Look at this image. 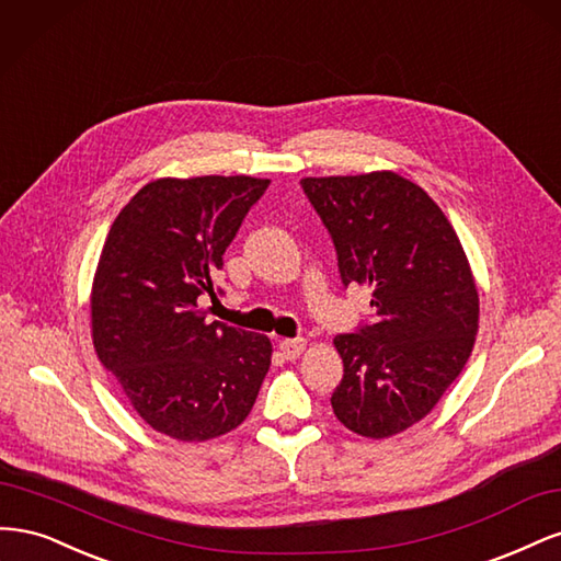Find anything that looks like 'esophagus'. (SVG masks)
I'll list each match as a JSON object with an SVG mask.
<instances>
[{"label": "esophagus", "instance_id": "1", "mask_svg": "<svg viewBox=\"0 0 561 561\" xmlns=\"http://www.w3.org/2000/svg\"><path fill=\"white\" fill-rule=\"evenodd\" d=\"M304 348H307V339H301V336H297V339H283V342H280V353H283V358H287V360L299 358V353Z\"/></svg>", "mask_w": 561, "mask_h": 561}]
</instances>
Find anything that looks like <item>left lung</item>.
I'll list each match as a JSON object with an SVG mask.
<instances>
[{"label":"left lung","mask_w":561,"mask_h":561,"mask_svg":"<svg viewBox=\"0 0 561 561\" xmlns=\"http://www.w3.org/2000/svg\"><path fill=\"white\" fill-rule=\"evenodd\" d=\"M301 190L344 287L369 285L377 311L334 336L344 379L332 410L353 433L390 437L426 416L470 358L480 318L470 264L437 203L396 173L304 178Z\"/></svg>","instance_id":"left-lung-1"}]
</instances>
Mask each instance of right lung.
Wrapping results in <instances>:
<instances>
[{
  "instance_id": "1",
  "label": "right lung",
  "mask_w": 561,
  "mask_h": 561,
  "mask_svg": "<svg viewBox=\"0 0 561 561\" xmlns=\"http://www.w3.org/2000/svg\"><path fill=\"white\" fill-rule=\"evenodd\" d=\"M268 180L163 178L118 213L100 254L93 346L151 428L203 443L241 426L271 365L264 334L208 320L222 254ZM222 293V290H219Z\"/></svg>"
}]
</instances>
